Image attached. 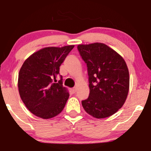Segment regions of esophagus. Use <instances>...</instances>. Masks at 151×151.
Wrapping results in <instances>:
<instances>
[{"label": "esophagus", "instance_id": "34e87169", "mask_svg": "<svg viewBox=\"0 0 151 151\" xmlns=\"http://www.w3.org/2000/svg\"><path fill=\"white\" fill-rule=\"evenodd\" d=\"M71 91L72 93H75L76 91H77V88H73L71 89Z\"/></svg>", "mask_w": 151, "mask_h": 151}]
</instances>
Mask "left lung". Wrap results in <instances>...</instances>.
I'll list each match as a JSON object with an SVG mask.
<instances>
[{
	"label": "left lung",
	"instance_id": "1",
	"mask_svg": "<svg viewBox=\"0 0 151 151\" xmlns=\"http://www.w3.org/2000/svg\"><path fill=\"white\" fill-rule=\"evenodd\" d=\"M86 63L89 96L81 104L88 114L96 118L111 116L121 109L129 91L128 68L117 52L102 43L77 46Z\"/></svg>",
	"mask_w": 151,
	"mask_h": 151
}]
</instances>
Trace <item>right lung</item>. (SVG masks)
Listing matches in <instances>:
<instances>
[{"label":"right lung","instance_id":"right-lung-1","mask_svg":"<svg viewBox=\"0 0 151 151\" xmlns=\"http://www.w3.org/2000/svg\"><path fill=\"white\" fill-rule=\"evenodd\" d=\"M74 45L46 47L25 60L18 78L21 98L28 110L44 119L56 116L65 106L70 94L63 86L62 76L56 82L60 66Z\"/></svg>","mask_w":151,"mask_h":151}]
</instances>
